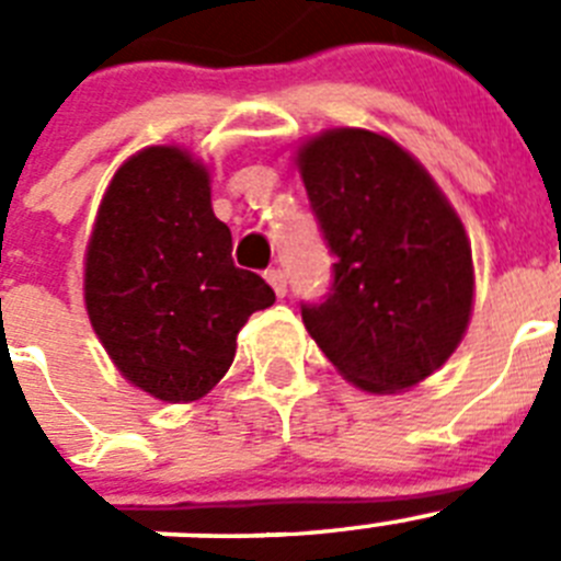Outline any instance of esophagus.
Wrapping results in <instances>:
<instances>
[{
    "instance_id": "34e87169",
    "label": "esophagus",
    "mask_w": 561,
    "mask_h": 561,
    "mask_svg": "<svg viewBox=\"0 0 561 561\" xmlns=\"http://www.w3.org/2000/svg\"><path fill=\"white\" fill-rule=\"evenodd\" d=\"M265 279H268V285L274 287V293L276 296H285L287 293V276H285V271L282 268H271V271H265Z\"/></svg>"
}]
</instances>
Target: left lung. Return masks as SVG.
Returning a JSON list of instances; mask_svg holds the SVG:
<instances>
[{
  "label": "left lung",
  "instance_id": "left-lung-1",
  "mask_svg": "<svg viewBox=\"0 0 561 561\" xmlns=\"http://www.w3.org/2000/svg\"><path fill=\"white\" fill-rule=\"evenodd\" d=\"M298 174L334 263L301 321L340 376L401 392L446 363L473 312V254L457 209L392 138L334 127L298 146Z\"/></svg>",
  "mask_w": 561,
  "mask_h": 561
}]
</instances>
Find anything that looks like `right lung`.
Wrapping results in <instances>:
<instances>
[{"instance_id":"right-lung-1","label":"right lung","mask_w":561,"mask_h":561,"mask_svg":"<svg viewBox=\"0 0 561 561\" xmlns=\"http://www.w3.org/2000/svg\"><path fill=\"white\" fill-rule=\"evenodd\" d=\"M276 301L234 268L209 171L180 146H149L115 171L85 251V310L118 374L165 404L207 396L251 312Z\"/></svg>"}]
</instances>
